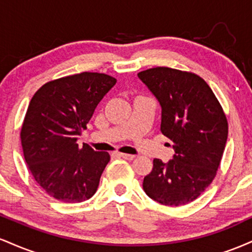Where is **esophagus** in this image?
<instances>
[{
	"label": "esophagus",
	"instance_id": "34e87169",
	"mask_svg": "<svg viewBox=\"0 0 252 252\" xmlns=\"http://www.w3.org/2000/svg\"><path fill=\"white\" fill-rule=\"evenodd\" d=\"M118 156H120V158H126V160H128V161H131V160H134V158H135V155L123 154V153H118Z\"/></svg>",
	"mask_w": 252,
	"mask_h": 252
}]
</instances>
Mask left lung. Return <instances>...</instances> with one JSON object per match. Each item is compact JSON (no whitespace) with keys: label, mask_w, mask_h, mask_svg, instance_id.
<instances>
[{"label":"left lung","mask_w":252,"mask_h":252,"mask_svg":"<svg viewBox=\"0 0 252 252\" xmlns=\"http://www.w3.org/2000/svg\"><path fill=\"white\" fill-rule=\"evenodd\" d=\"M161 106V132L174 155L154 158L143 189L166 206L195 200L217 174L227 140V121L213 91L194 73L154 67L137 74Z\"/></svg>","instance_id":"left-lung-1"}]
</instances>
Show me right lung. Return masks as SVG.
Returning <instances> with one entry per match:
<instances>
[{
	"instance_id": "obj_1",
	"label": "right lung",
	"mask_w": 252,
	"mask_h": 252,
	"mask_svg": "<svg viewBox=\"0 0 252 252\" xmlns=\"http://www.w3.org/2000/svg\"><path fill=\"white\" fill-rule=\"evenodd\" d=\"M117 80L83 72L46 83L35 92L21 129L25 160L37 184L63 202H82L96 193L110 161L77 141L94 109Z\"/></svg>"
}]
</instances>
